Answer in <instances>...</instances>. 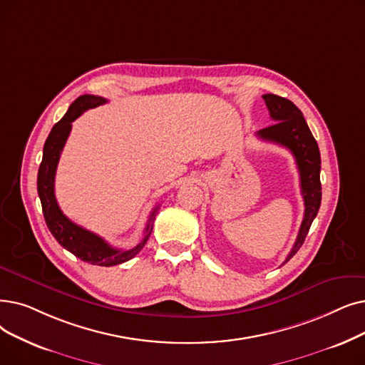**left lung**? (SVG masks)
<instances>
[{
  "instance_id": "left-lung-1",
  "label": "left lung",
  "mask_w": 365,
  "mask_h": 365,
  "mask_svg": "<svg viewBox=\"0 0 365 365\" xmlns=\"http://www.w3.org/2000/svg\"><path fill=\"white\" fill-rule=\"evenodd\" d=\"M262 98L276 123L259 130L257 135L291 150L298 167L301 194L306 207L295 245L284 259V262H288L303 246L312 222L321 207V153L303 113L292 101L274 93H265Z\"/></svg>"
}]
</instances>
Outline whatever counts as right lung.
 Segmentation results:
<instances>
[{
    "label": "right lung",
    "mask_w": 365,
    "mask_h": 365,
    "mask_svg": "<svg viewBox=\"0 0 365 365\" xmlns=\"http://www.w3.org/2000/svg\"><path fill=\"white\" fill-rule=\"evenodd\" d=\"M106 103V98L97 97V95H82V97H78L70 106L68 112L64 115V118L58 123H55L43 148V160L37 176V191L41 201L46 225L56 239V242L62 247H66L68 252H71L74 257L81 258L85 262H89L92 265L112 267L122 264L125 261H130L141 249H143L152 232L155 212L158 207L153 209V212L150 213L141 242L128 250H120L110 246L100 235L93 234L71 222L64 213H62L55 198L56 167L59 163L61 152L64 149L66 141L70 135L71 123L83 112H86L88 108L98 107Z\"/></svg>",
    "instance_id": "right-lung-1"
}]
</instances>
